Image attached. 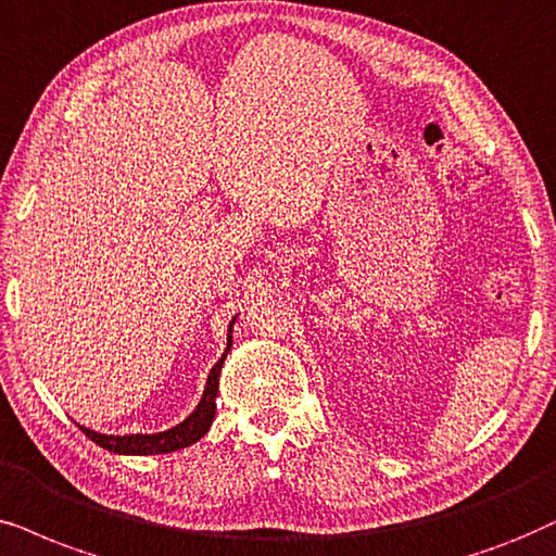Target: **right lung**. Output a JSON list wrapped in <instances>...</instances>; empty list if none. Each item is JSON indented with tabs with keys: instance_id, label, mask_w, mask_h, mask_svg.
<instances>
[{
	"instance_id": "1",
	"label": "right lung",
	"mask_w": 556,
	"mask_h": 556,
	"mask_svg": "<svg viewBox=\"0 0 556 556\" xmlns=\"http://www.w3.org/2000/svg\"><path fill=\"white\" fill-rule=\"evenodd\" d=\"M233 323L230 320L228 326V346L223 351V356L217 359V364L210 369L207 375V384L205 392H202L200 403L189 416L177 424L168 431H159V433H125V435H110V433H97L91 428L79 426L84 433L89 435L94 444H100L102 448H108L112 454H132V456H149V454H168L177 452V448L192 446L194 441H200L202 435L210 431L215 420V397H217V388H220V369L226 364V356L230 346H233Z\"/></svg>"
}]
</instances>
